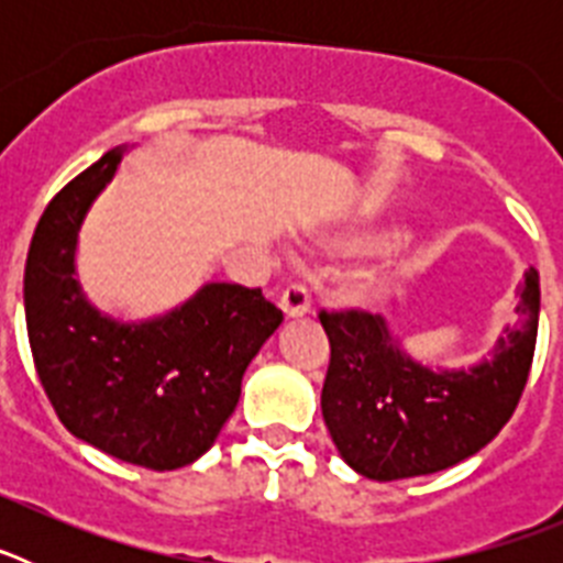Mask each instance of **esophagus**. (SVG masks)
<instances>
[{"mask_svg": "<svg viewBox=\"0 0 563 563\" xmlns=\"http://www.w3.org/2000/svg\"><path fill=\"white\" fill-rule=\"evenodd\" d=\"M278 307L285 310L287 318L307 316L312 307L310 290H307L305 285H290L285 292H282V298H278Z\"/></svg>", "mask_w": 563, "mask_h": 563, "instance_id": "obj_1", "label": "esophagus"}]
</instances>
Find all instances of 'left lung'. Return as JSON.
Masks as SVG:
<instances>
[{"label":"left lung","instance_id":"8db88e82","mask_svg":"<svg viewBox=\"0 0 563 563\" xmlns=\"http://www.w3.org/2000/svg\"><path fill=\"white\" fill-rule=\"evenodd\" d=\"M519 327L471 372H431L397 350L380 316L321 310L330 338L321 411L335 449L366 479L395 482L474 456L514 417L539 335V271L525 273Z\"/></svg>","mask_w":563,"mask_h":563}]
</instances>
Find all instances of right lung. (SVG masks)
Listing matches in <instances>:
<instances>
[{
    "label": "right lung",
    "mask_w": 563,
    "mask_h": 563,
    "mask_svg": "<svg viewBox=\"0 0 563 563\" xmlns=\"http://www.w3.org/2000/svg\"><path fill=\"white\" fill-rule=\"evenodd\" d=\"M118 163L121 152H107L44 208L24 265L30 352L67 431L132 465L174 471L211 449L247 363L285 316L262 287L225 282L146 324L92 310L73 256L84 213Z\"/></svg>",
    "instance_id": "add662e5"
}]
</instances>
